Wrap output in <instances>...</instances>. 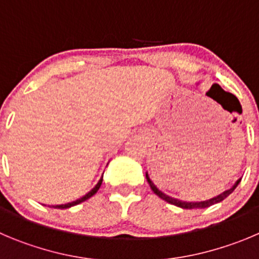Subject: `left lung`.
<instances>
[{
    "instance_id": "8db88e82",
    "label": "left lung",
    "mask_w": 259,
    "mask_h": 259,
    "mask_svg": "<svg viewBox=\"0 0 259 259\" xmlns=\"http://www.w3.org/2000/svg\"><path fill=\"white\" fill-rule=\"evenodd\" d=\"M146 178H147V181H148L149 187H151V189L153 190V193L156 195H158L161 199L166 200L167 203H170V204H174V206H178L180 207V208H184V209H194V208H207V207L212 206V204H216V203L221 202V200H224L225 198L229 197V195L231 194V193L235 190V188L238 187V184L240 183L241 179H239L238 181H236L235 184H234L233 188H230L229 190H226V192L221 193L220 195H217V197L214 198H211V199L208 200H203V202H184V200H180V199H176V198H172V197H168V195H166L165 193H162L161 190L158 189V188L156 187V185L152 183V180L149 179L148 176V172H146Z\"/></svg>"
}]
</instances>
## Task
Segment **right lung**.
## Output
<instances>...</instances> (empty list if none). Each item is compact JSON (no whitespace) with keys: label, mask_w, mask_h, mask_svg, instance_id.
Returning <instances> with one entry per match:
<instances>
[{"label":"right lung","mask_w":259,"mask_h":259,"mask_svg":"<svg viewBox=\"0 0 259 259\" xmlns=\"http://www.w3.org/2000/svg\"><path fill=\"white\" fill-rule=\"evenodd\" d=\"M102 180H103V176H102V178L100 179V181H98V183H97V185H96V187H94L93 189L91 190V192H89V193H87V194L84 195V197L79 198V199L74 200V202L66 203V204H57V206H52V207H53V208H59V209L70 208V207H72V206H76V204H79V203H81V202H84V200L89 199V198H91V197H93V195L96 194L97 192H98V189H100V188H101V184H102Z\"/></svg>","instance_id":"right-lung-1"}]
</instances>
